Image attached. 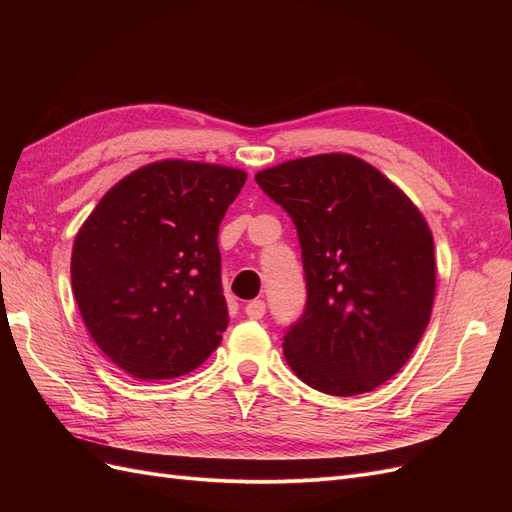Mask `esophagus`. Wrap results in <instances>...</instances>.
<instances>
[{
	"instance_id": "34e87169",
	"label": "esophagus",
	"mask_w": 512,
	"mask_h": 512,
	"mask_svg": "<svg viewBox=\"0 0 512 512\" xmlns=\"http://www.w3.org/2000/svg\"><path fill=\"white\" fill-rule=\"evenodd\" d=\"M265 312H267V305H265V301H260V299L250 301L245 305V316L252 318V320H260L262 316H265Z\"/></svg>"
}]
</instances>
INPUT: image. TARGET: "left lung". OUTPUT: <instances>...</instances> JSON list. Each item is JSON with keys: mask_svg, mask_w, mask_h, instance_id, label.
<instances>
[{"mask_svg": "<svg viewBox=\"0 0 512 512\" xmlns=\"http://www.w3.org/2000/svg\"><path fill=\"white\" fill-rule=\"evenodd\" d=\"M297 226L307 303L284 335L290 369L312 389L374 391L406 365L436 294L423 213L378 168L320 153L256 173Z\"/></svg>", "mask_w": 512, "mask_h": 512, "instance_id": "1", "label": "left lung"}]
</instances>
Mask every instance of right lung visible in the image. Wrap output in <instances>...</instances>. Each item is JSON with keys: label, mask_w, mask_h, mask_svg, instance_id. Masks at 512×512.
Masks as SVG:
<instances>
[{"label": "right lung", "mask_w": 512, "mask_h": 512, "mask_svg": "<svg viewBox=\"0 0 512 512\" xmlns=\"http://www.w3.org/2000/svg\"><path fill=\"white\" fill-rule=\"evenodd\" d=\"M245 170L162 160L108 190L72 245V292L89 335L126 374H188L228 327L218 232Z\"/></svg>", "instance_id": "add662e5"}]
</instances>
